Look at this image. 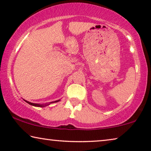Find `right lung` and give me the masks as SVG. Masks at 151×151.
I'll return each instance as SVG.
<instances>
[{
  "mask_svg": "<svg viewBox=\"0 0 151 151\" xmlns=\"http://www.w3.org/2000/svg\"><path fill=\"white\" fill-rule=\"evenodd\" d=\"M24 101H25V102H26L27 103H28V104H29V105H32V106H38V107H45V106L49 105L50 104H51V103H57V102L60 101V99H59V100H57V101H52V102H50V103H46V104H37V103H30V102L27 101H25V100H24Z\"/></svg>",
  "mask_w": 151,
  "mask_h": 151,
  "instance_id": "1",
  "label": "right lung"
}]
</instances>
